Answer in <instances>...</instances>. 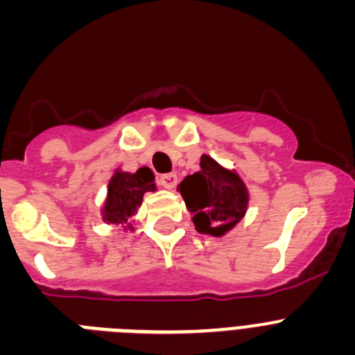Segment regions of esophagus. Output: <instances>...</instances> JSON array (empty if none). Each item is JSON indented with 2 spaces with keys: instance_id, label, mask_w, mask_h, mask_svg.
<instances>
[{
  "instance_id": "1",
  "label": "esophagus",
  "mask_w": 355,
  "mask_h": 355,
  "mask_svg": "<svg viewBox=\"0 0 355 355\" xmlns=\"http://www.w3.org/2000/svg\"><path fill=\"white\" fill-rule=\"evenodd\" d=\"M158 181L163 188H167V190H174L175 184H178V175H175L174 172H171V174H163Z\"/></svg>"
}]
</instances>
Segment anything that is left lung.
Wrapping results in <instances>:
<instances>
[{"label": "left lung", "instance_id": "8db88e82", "mask_svg": "<svg viewBox=\"0 0 355 355\" xmlns=\"http://www.w3.org/2000/svg\"><path fill=\"white\" fill-rule=\"evenodd\" d=\"M199 167L180 183L181 197L197 233L225 236L245 216L249 188L234 168L224 167L209 155L200 156Z\"/></svg>", "mask_w": 355, "mask_h": 355}]
</instances>
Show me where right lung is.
<instances>
[{
    "label": "right lung",
    "mask_w": 355,
    "mask_h": 355,
    "mask_svg": "<svg viewBox=\"0 0 355 355\" xmlns=\"http://www.w3.org/2000/svg\"><path fill=\"white\" fill-rule=\"evenodd\" d=\"M147 192H156L155 174L149 167H140L137 172L117 167L106 187L101 220L108 225H122L126 233L135 231L133 216L139 213Z\"/></svg>",
    "instance_id": "right-lung-1"
}]
</instances>
